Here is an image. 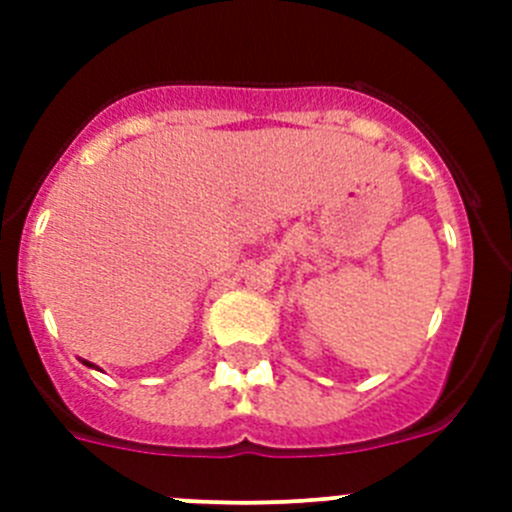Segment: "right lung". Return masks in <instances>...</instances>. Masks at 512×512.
<instances>
[{
  "mask_svg": "<svg viewBox=\"0 0 512 512\" xmlns=\"http://www.w3.org/2000/svg\"><path fill=\"white\" fill-rule=\"evenodd\" d=\"M84 364H87V366H92V364H89V361H84Z\"/></svg>",
  "mask_w": 512,
  "mask_h": 512,
  "instance_id": "obj_1",
  "label": "right lung"
}]
</instances>
